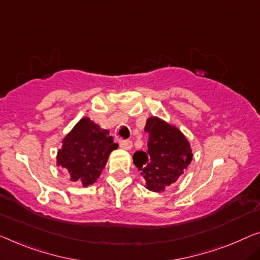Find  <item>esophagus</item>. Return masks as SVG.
<instances>
[{"mask_svg":"<svg viewBox=\"0 0 260 260\" xmlns=\"http://www.w3.org/2000/svg\"><path fill=\"white\" fill-rule=\"evenodd\" d=\"M119 145L121 147L122 149H126V150H129L132 147H133V142L131 140H120L119 141Z\"/></svg>","mask_w":260,"mask_h":260,"instance_id":"obj_1","label":"esophagus"}]
</instances>
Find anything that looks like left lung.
Listing matches in <instances>:
<instances>
[{
    "instance_id": "obj_1",
    "label": "left lung",
    "mask_w": 260,
    "mask_h": 260,
    "mask_svg": "<svg viewBox=\"0 0 260 260\" xmlns=\"http://www.w3.org/2000/svg\"><path fill=\"white\" fill-rule=\"evenodd\" d=\"M148 148L133 155V162L150 191H164L183 175L192 160L190 143L175 126L156 117L148 118L145 126Z\"/></svg>"
}]
</instances>
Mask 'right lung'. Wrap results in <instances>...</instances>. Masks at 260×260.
Instances as JSON below:
<instances>
[{
    "instance_id": "obj_1",
    "label": "right lung",
    "mask_w": 260,
    "mask_h": 260,
    "mask_svg": "<svg viewBox=\"0 0 260 260\" xmlns=\"http://www.w3.org/2000/svg\"><path fill=\"white\" fill-rule=\"evenodd\" d=\"M117 148L110 132L100 128L90 118H83L63 139L57 166L68 170L71 181L87 187L100 176L111 152Z\"/></svg>"
}]
</instances>
